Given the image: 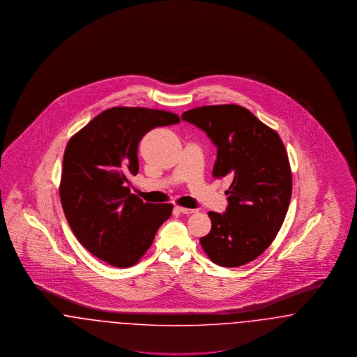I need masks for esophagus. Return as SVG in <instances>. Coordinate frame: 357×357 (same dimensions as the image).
<instances>
[{
	"mask_svg": "<svg viewBox=\"0 0 357 357\" xmlns=\"http://www.w3.org/2000/svg\"><path fill=\"white\" fill-rule=\"evenodd\" d=\"M175 210L176 211H179L181 214H186V215H190V214H194L197 210H194V208H186V207H181V206H176L175 207Z\"/></svg>",
	"mask_w": 357,
	"mask_h": 357,
	"instance_id": "1",
	"label": "esophagus"
}]
</instances>
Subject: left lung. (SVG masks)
<instances>
[{
	"mask_svg": "<svg viewBox=\"0 0 357 357\" xmlns=\"http://www.w3.org/2000/svg\"><path fill=\"white\" fill-rule=\"evenodd\" d=\"M182 120L217 147L213 175L231 178L226 211L208 213L211 230L199 242L214 264L242 266L271 246L285 220L291 197L285 147L274 130L236 104L198 107Z\"/></svg>",
	"mask_w": 357,
	"mask_h": 357,
	"instance_id": "8db88e82",
	"label": "left lung"
}]
</instances>
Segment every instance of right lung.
<instances>
[{
    "label": "right lung",
    "mask_w": 357,
    "mask_h": 357,
    "mask_svg": "<svg viewBox=\"0 0 357 357\" xmlns=\"http://www.w3.org/2000/svg\"><path fill=\"white\" fill-rule=\"evenodd\" d=\"M179 123L167 111L114 107L102 111L67 144L60 199L85 249L116 268L135 265L169 220L170 204L143 202L127 187L139 171L137 144L155 127Z\"/></svg>",
    "instance_id": "add662e5"
}]
</instances>
